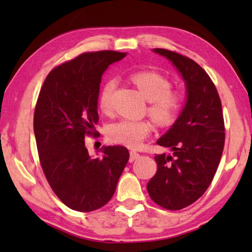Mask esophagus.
I'll use <instances>...</instances> for the list:
<instances>
[{
  "label": "esophagus",
  "mask_w": 252,
  "mask_h": 252,
  "mask_svg": "<svg viewBox=\"0 0 252 252\" xmlns=\"http://www.w3.org/2000/svg\"><path fill=\"white\" fill-rule=\"evenodd\" d=\"M140 158V155L138 152H135V151H130V162H133L134 160H136V159H139Z\"/></svg>",
  "instance_id": "obj_1"
}]
</instances>
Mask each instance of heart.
<instances>
[{"label": "heart", "instance_id": "b5f03b06", "mask_svg": "<svg viewBox=\"0 0 252 252\" xmlns=\"http://www.w3.org/2000/svg\"><path fill=\"white\" fill-rule=\"evenodd\" d=\"M133 82L148 101L149 113L158 125L170 126L177 121L185 105L181 92L171 90V83L164 75L156 71H140L132 74ZM117 87V81L110 79L102 85L97 104L104 113L112 110V96ZM152 132L150 122L144 120L121 119L111 123L106 129L110 141L123 144L129 148H139Z\"/></svg>", "mask_w": 252, "mask_h": 252}]
</instances>
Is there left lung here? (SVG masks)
<instances>
[{"instance_id":"obj_1","label":"left lung","mask_w":252,"mask_h":252,"mask_svg":"<svg viewBox=\"0 0 252 252\" xmlns=\"http://www.w3.org/2000/svg\"><path fill=\"white\" fill-rule=\"evenodd\" d=\"M155 52L171 61L186 81L185 109L158 144L172 155H157V172L147 189L153 202L181 210L201 197L211 185L224 147V120L219 93L210 76L192 59L167 49Z\"/></svg>"}]
</instances>
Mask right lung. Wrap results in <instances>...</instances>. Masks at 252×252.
<instances>
[{
    "mask_svg": "<svg viewBox=\"0 0 252 252\" xmlns=\"http://www.w3.org/2000/svg\"><path fill=\"white\" fill-rule=\"evenodd\" d=\"M126 53L85 52L46 76L34 111V134L42 170L58 198L72 210L89 212L110 201L129 161L126 147L103 148L91 158L87 136L100 135L97 97L101 76Z\"/></svg>",
    "mask_w": 252,
    "mask_h": 252,
    "instance_id": "right-lung-1",
    "label": "right lung"
}]
</instances>
